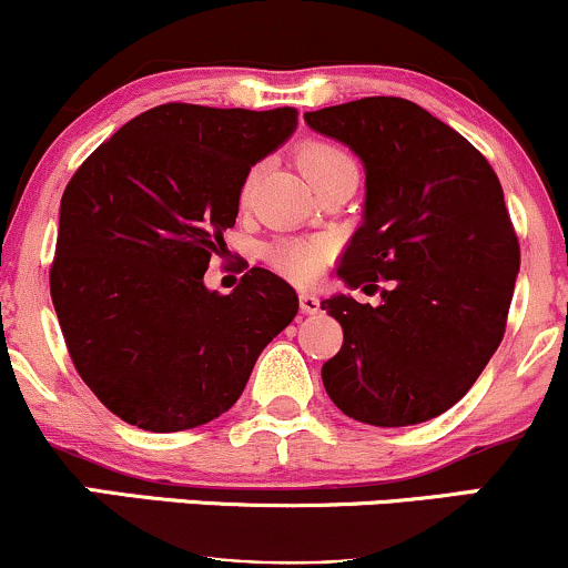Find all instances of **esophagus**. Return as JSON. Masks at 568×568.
<instances>
[{
  "label": "esophagus",
  "instance_id": "1",
  "mask_svg": "<svg viewBox=\"0 0 568 568\" xmlns=\"http://www.w3.org/2000/svg\"><path fill=\"white\" fill-rule=\"evenodd\" d=\"M298 306H302L304 315H317L321 312V298L315 293H298Z\"/></svg>",
  "mask_w": 568,
  "mask_h": 568
}]
</instances>
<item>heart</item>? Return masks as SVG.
Masks as SVG:
<instances>
[{
	"instance_id": "heart-1",
	"label": "heart",
	"mask_w": 568,
	"mask_h": 568,
	"mask_svg": "<svg viewBox=\"0 0 568 568\" xmlns=\"http://www.w3.org/2000/svg\"><path fill=\"white\" fill-rule=\"evenodd\" d=\"M298 165H302L306 179L315 184L323 175L334 173L344 165H352V160L342 149L331 146V143L312 141L298 152ZM266 258L283 275L298 280V283H315L331 258V243L323 237H283L266 247Z\"/></svg>"
}]
</instances>
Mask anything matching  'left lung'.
<instances>
[{
    "instance_id": "8db88e82",
    "label": "left lung",
    "mask_w": 568,
    "mask_h": 568,
    "mask_svg": "<svg viewBox=\"0 0 568 568\" xmlns=\"http://www.w3.org/2000/svg\"><path fill=\"white\" fill-rule=\"evenodd\" d=\"M304 122L366 171L338 280L349 291L389 280L379 306L352 293L321 302L344 331L323 363L325 393L363 425H422L467 395L505 334L520 251L501 184L465 135L406 98H361Z\"/></svg>"
}]
</instances>
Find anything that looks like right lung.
<instances>
[{
  "label": "right lung",
  "mask_w": 568,
  "mask_h": 568,
  "mask_svg": "<svg viewBox=\"0 0 568 568\" xmlns=\"http://www.w3.org/2000/svg\"><path fill=\"white\" fill-rule=\"evenodd\" d=\"M296 125L291 106L162 103L69 181L50 296L82 382L128 425L179 433L216 419L296 317V291L262 266L226 296L205 285L247 173Z\"/></svg>",
  "instance_id": "right-lung-1"
}]
</instances>
